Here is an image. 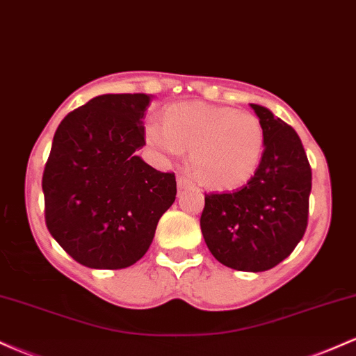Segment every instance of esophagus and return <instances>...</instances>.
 Masks as SVG:
<instances>
[{
    "instance_id": "esophagus-1",
    "label": "esophagus",
    "mask_w": 356,
    "mask_h": 356,
    "mask_svg": "<svg viewBox=\"0 0 356 356\" xmlns=\"http://www.w3.org/2000/svg\"><path fill=\"white\" fill-rule=\"evenodd\" d=\"M175 181H177V187H179V191L187 189V187H191V186H192V182H191L189 179H187V177H184V175H177V179H175Z\"/></svg>"
}]
</instances>
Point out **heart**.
Returning <instances> with one entry per match:
<instances>
[{
	"mask_svg": "<svg viewBox=\"0 0 356 356\" xmlns=\"http://www.w3.org/2000/svg\"><path fill=\"white\" fill-rule=\"evenodd\" d=\"M144 136L162 159L189 150L192 172L204 186L218 191L248 184L264 150V130L256 115L202 102L170 105L164 112V125L149 122Z\"/></svg>",
	"mask_w": 356,
	"mask_h": 356,
	"instance_id": "1",
	"label": "heart"
}]
</instances>
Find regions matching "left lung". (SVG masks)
Segmentation results:
<instances>
[{
    "label": "left lung",
    "mask_w": 356,
    "mask_h": 356,
    "mask_svg": "<svg viewBox=\"0 0 356 356\" xmlns=\"http://www.w3.org/2000/svg\"><path fill=\"white\" fill-rule=\"evenodd\" d=\"M249 105L264 130L261 164L241 189L206 194L201 231L220 264L259 273L286 259L303 238L312 167L295 129L269 108Z\"/></svg>",
    "instance_id": "1"
}]
</instances>
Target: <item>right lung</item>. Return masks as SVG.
I'll return each instance as SVG.
<instances>
[{
    "label": "right lung",
    "mask_w": 356,
    "mask_h": 356,
    "mask_svg": "<svg viewBox=\"0 0 356 356\" xmlns=\"http://www.w3.org/2000/svg\"><path fill=\"white\" fill-rule=\"evenodd\" d=\"M152 95L105 93L61 120L43 172L44 219L53 239L92 269L132 266L152 244L177 194L137 150Z\"/></svg>",
    "instance_id": "add662e5"
}]
</instances>
